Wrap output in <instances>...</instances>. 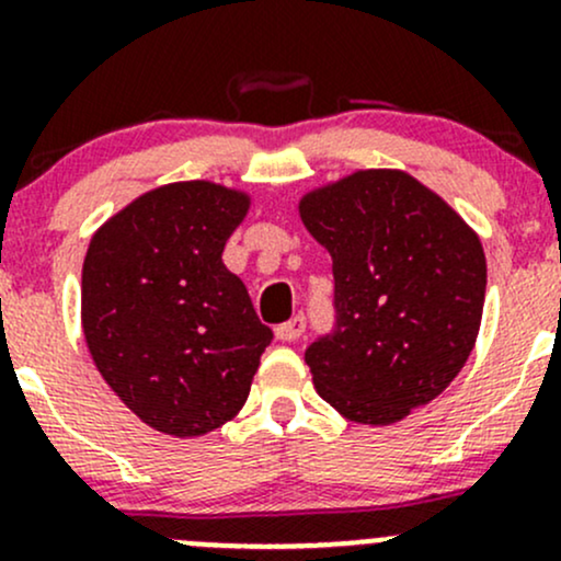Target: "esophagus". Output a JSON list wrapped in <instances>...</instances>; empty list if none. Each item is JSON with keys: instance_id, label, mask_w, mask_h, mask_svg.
I'll use <instances>...</instances> for the list:
<instances>
[{"instance_id": "esophagus-1", "label": "esophagus", "mask_w": 561, "mask_h": 561, "mask_svg": "<svg viewBox=\"0 0 561 561\" xmlns=\"http://www.w3.org/2000/svg\"><path fill=\"white\" fill-rule=\"evenodd\" d=\"M302 331H305V316H294L291 321L280 323V327L275 329V336H278L280 342H294L302 336Z\"/></svg>"}]
</instances>
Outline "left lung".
<instances>
[{"instance_id": "left-lung-1", "label": "left lung", "mask_w": 561, "mask_h": 561, "mask_svg": "<svg viewBox=\"0 0 561 561\" xmlns=\"http://www.w3.org/2000/svg\"><path fill=\"white\" fill-rule=\"evenodd\" d=\"M299 216L334 270L336 327L305 353L312 385L353 423H399L473 351L486 291L479 234L396 168L310 190Z\"/></svg>"}]
</instances>
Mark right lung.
I'll list each match as a JSON object with an SVG mask.
<instances>
[{
  "label": "right lung",
  "mask_w": 561,
  "mask_h": 561,
  "mask_svg": "<svg viewBox=\"0 0 561 561\" xmlns=\"http://www.w3.org/2000/svg\"><path fill=\"white\" fill-rule=\"evenodd\" d=\"M249 208L243 190L173 182L138 195L90 238L88 351L119 401L168 436H206L232 420L273 340L221 262Z\"/></svg>",
  "instance_id": "right-lung-1"
}]
</instances>
